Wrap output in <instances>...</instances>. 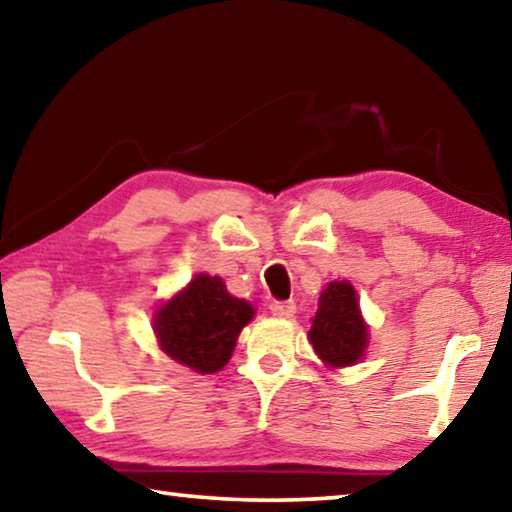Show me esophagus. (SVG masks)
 <instances>
[{
  "instance_id": "1",
  "label": "esophagus",
  "mask_w": 512,
  "mask_h": 512,
  "mask_svg": "<svg viewBox=\"0 0 512 512\" xmlns=\"http://www.w3.org/2000/svg\"><path fill=\"white\" fill-rule=\"evenodd\" d=\"M271 314L275 318H291L296 314V302L293 300H280V302H273L271 305Z\"/></svg>"
}]
</instances>
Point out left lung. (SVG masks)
I'll return each instance as SVG.
<instances>
[{
	"label": "left lung",
	"instance_id": "obj_1",
	"mask_svg": "<svg viewBox=\"0 0 512 512\" xmlns=\"http://www.w3.org/2000/svg\"><path fill=\"white\" fill-rule=\"evenodd\" d=\"M309 341L327 368L354 366L368 348V325L361 316L357 291L348 280L329 282L311 318Z\"/></svg>",
	"mask_w": 512,
	"mask_h": 512
}]
</instances>
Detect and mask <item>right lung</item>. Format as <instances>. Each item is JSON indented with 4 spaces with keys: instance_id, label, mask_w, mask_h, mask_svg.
<instances>
[{
    "instance_id": "obj_1",
    "label": "right lung",
    "mask_w": 512,
    "mask_h": 512,
    "mask_svg": "<svg viewBox=\"0 0 512 512\" xmlns=\"http://www.w3.org/2000/svg\"><path fill=\"white\" fill-rule=\"evenodd\" d=\"M253 316V305L230 296L221 277L198 273L155 311L153 332L173 361L210 375L230 361L239 332Z\"/></svg>"
}]
</instances>
